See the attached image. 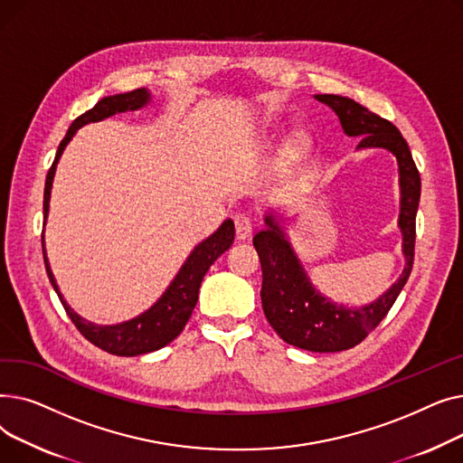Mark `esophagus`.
<instances>
[{"instance_id":"obj_1","label":"esophagus","mask_w":463,"mask_h":463,"mask_svg":"<svg viewBox=\"0 0 463 463\" xmlns=\"http://www.w3.org/2000/svg\"><path fill=\"white\" fill-rule=\"evenodd\" d=\"M234 229H236L238 240H246L251 234V219L244 213H238L234 217Z\"/></svg>"}]
</instances>
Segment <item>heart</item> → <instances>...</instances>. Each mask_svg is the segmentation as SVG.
I'll return each mask as SVG.
<instances>
[{"instance_id":"obj_1","label":"heart","mask_w":463,"mask_h":463,"mask_svg":"<svg viewBox=\"0 0 463 463\" xmlns=\"http://www.w3.org/2000/svg\"><path fill=\"white\" fill-rule=\"evenodd\" d=\"M304 152H306V140H304V138H298V137H297V138L290 140V144L287 146V156H288L290 159L302 157Z\"/></svg>"}]
</instances>
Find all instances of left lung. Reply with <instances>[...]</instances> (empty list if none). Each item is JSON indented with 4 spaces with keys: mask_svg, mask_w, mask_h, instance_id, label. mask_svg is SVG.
<instances>
[{
    "mask_svg": "<svg viewBox=\"0 0 463 463\" xmlns=\"http://www.w3.org/2000/svg\"><path fill=\"white\" fill-rule=\"evenodd\" d=\"M315 99L328 105L337 114L349 137H362L358 148L391 150L400 166V229L407 264L400 279L370 306L349 309L319 295L272 215L266 217V229L253 236L262 269V309L272 328L288 345L313 353H337L358 345L386 317L411 276L415 260L420 175L405 138L391 121L349 97L321 93L315 95Z\"/></svg>",
    "mask_w": 463,
    "mask_h": 463,
    "instance_id": "8db88e82",
    "label": "left lung"
}]
</instances>
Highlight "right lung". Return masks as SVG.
Instances as JSON below:
<instances>
[{"mask_svg": "<svg viewBox=\"0 0 463 463\" xmlns=\"http://www.w3.org/2000/svg\"><path fill=\"white\" fill-rule=\"evenodd\" d=\"M148 101H150V93L144 88H137L128 93L105 97V99H101L93 109L86 110L82 116H79L75 121H72L65 138L58 146L54 163L51 168H48V175H46L44 199H43L44 222L48 215V201H51V189H52L56 165L63 154V148L67 146V142L72 138V135L77 133V129L90 124V121H99L116 112L137 110ZM232 240H234V223L231 222V219H227V222H223L222 227H219L212 236L203 240L201 244L191 251V255L184 262L175 281L168 285L165 295L148 311H144L142 315H138L137 319H131L128 323L114 325V326H97V325H91V323H86L84 319H80L79 315L72 311L61 298L56 279L51 272V266H48V260H46L44 238L41 234L46 274H48V279H51L54 290L58 293V297L69 315V319L79 328V332L88 339V342H91L95 347H99L116 356H137V354H144V353H152V351L165 347L166 344L173 342L176 335H180V332L184 330L185 323L191 317L194 304H197V300H199V288H201L204 274L208 272L212 262L231 248Z\"/></svg>", "mask_w": 463, "mask_h": 463, "instance_id": "right-lung-1", "label": "right lung"}]
</instances>
